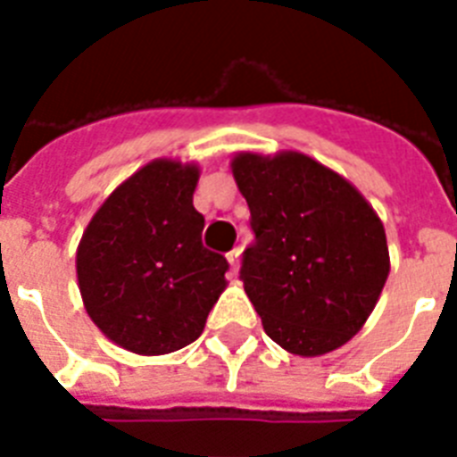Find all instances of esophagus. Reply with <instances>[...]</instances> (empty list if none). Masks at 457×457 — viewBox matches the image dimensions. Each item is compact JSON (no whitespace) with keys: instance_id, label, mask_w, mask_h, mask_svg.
<instances>
[{"instance_id":"esophagus-1","label":"esophagus","mask_w":457,"mask_h":457,"mask_svg":"<svg viewBox=\"0 0 457 457\" xmlns=\"http://www.w3.org/2000/svg\"><path fill=\"white\" fill-rule=\"evenodd\" d=\"M239 253H242V249H237V246L228 253V261H229V268H232V272L239 270Z\"/></svg>"}]
</instances>
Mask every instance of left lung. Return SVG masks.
Returning <instances> with one entry per match:
<instances>
[{"mask_svg":"<svg viewBox=\"0 0 457 457\" xmlns=\"http://www.w3.org/2000/svg\"><path fill=\"white\" fill-rule=\"evenodd\" d=\"M253 244L239 279L265 334L296 355L329 353L370 318L389 275L386 235L353 185L303 154L232 161Z\"/></svg>","mask_w":457,"mask_h":457,"instance_id":"1","label":"left lung"}]
</instances>
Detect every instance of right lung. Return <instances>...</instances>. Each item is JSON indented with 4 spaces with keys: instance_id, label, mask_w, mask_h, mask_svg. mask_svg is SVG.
<instances>
[{
    "instance_id": "right-lung-1",
    "label": "right lung",
    "mask_w": 457,
    "mask_h": 457,
    "mask_svg": "<svg viewBox=\"0 0 457 457\" xmlns=\"http://www.w3.org/2000/svg\"><path fill=\"white\" fill-rule=\"evenodd\" d=\"M199 170L154 161L96 211L78 246L89 318L118 346L161 355L192 344L225 289V256L201 242Z\"/></svg>"
}]
</instances>
